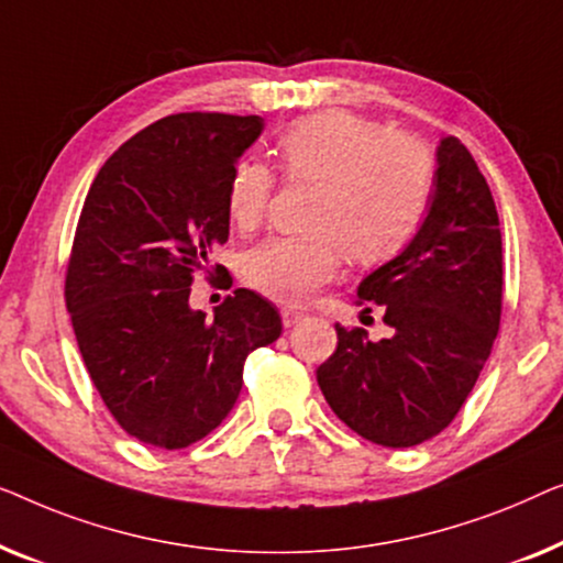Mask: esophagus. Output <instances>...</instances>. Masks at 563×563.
<instances>
[{
  "instance_id": "obj_1",
  "label": "esophagus",
  "mask_w": 563,
  "mask_h": 563,
  "mask_svg": "<svg viewBox=\"0 0 563 563\" xmlns=\"http://www.w3.org/2000/svg\"><path fill=\"white\" fill-rule=\"evenodd\" d=\"M280 316H283V327L285 329L296 327L298 321H303V311H298V308H290V306L280 308Z\"/></svg>"
}]
</instances>
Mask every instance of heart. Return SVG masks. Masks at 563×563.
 <instances>
[{"label": "heart", "instance_id": "obj_1", "mask_svg": "<svg viewBox=\"0 0 563 563\" xmlns=\"http://www.w3.org/2000/svg\"><path fill=\"white\" fill-rule=\"evenodd\" d=\"M275 153L290 180H313L308 232L275 236L244 257L252 290L303 303L342 267L344 250L364 265L385 263L413 240L433 194V157L421 140L344 109L300 117L278 137ZM273 173L240 161L229 180L227 209L240 229L263 221Z\"/></svg>", "mask_w": 563, "mask_h": 563}]
</instances>
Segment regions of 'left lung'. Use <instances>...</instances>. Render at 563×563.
<instances>
[{
  "mask_svg": "<svg viewBox=\"0 0 563 563\" xmlns=\"http://www.w3.org/2000/svg\"><path fill=\"white\" fill-rule=\"evenodd\" d=\"M393 334L336 323V352L316 369L331 410L362 439L406 449L454 421L493 350L503 311V236L489 186L456 137L437 147L423 224L357 288ZM369 311V308H364Z\"/></svg>",
  "mask_w": 563,
  "mask_h": 563,
  "instance_id": "1",
  "label": "left lung"
}]
</instances>
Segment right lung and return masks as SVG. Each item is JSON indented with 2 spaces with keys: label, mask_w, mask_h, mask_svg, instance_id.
<instances>
[{
  "label": "right lung",
  "mask_w": 563,
  "mask_h": 563,
  "mask_svg": "<svg viewBox=\"0 0 563 563\" xmlns=\"http://www.w3.org/2000/svg\"><path fill=\"white\" fill-rule=\"evenodd\" d=\"M265 130L257 114H170L101 165L66 273L76 342L117 423L157 449H186L229 416L244 360L283 323L236 288L206 319L194 275L229 236V180Z\"/></svg>",
  "instance_id": "add662e5"
}]
</instances>
